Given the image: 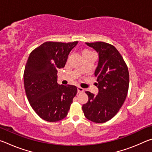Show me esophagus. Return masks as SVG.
Listing matches in <instances>:
<instances>
[{
    "instance_id": "34e87169",
    "label": "esophagus",
    "mask_w": 152,
    "mask_h": 152,
    "mask_svg": "<svg viewBox=\"0 0 152 152\" xmlns=\"http://www.w3.org/2000/svg\"><path fill=\"white\" fill-rule=\"evenodd\" d=\"M84 91V90L82 88H81V87H80V86L78 87V93H80V92H83Z\"/></svg>"
}]
</instances>
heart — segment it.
I'll use <instances>...</instances> for the list:
<instances>
[{
    "label": "heart",
    "mask_w": 152,
    "mask_h": 152,
    "mask_svg": "<svg viewBox=\"0 0 152 152\" xmlns=\"http://www.w3.org/2000/svg\"><path fill=\"white\" fill-rule=\"evenodd\" d=\"M87 51H88V50H84L83 52H87ZM83 52H82V53H83Z\"/></svg>",
    "instance_id": "1"
}]
</instances>
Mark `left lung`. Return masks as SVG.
<instances>
[{"mask_svg": "<svg viewBox=\"0 0 152 152\" xmlns=\"http://www.w3.org/2000/svg\"><path fill=\"white\" fill-rule=\"evenodd\" d=\"M99 53V63L94 72L99 93L86 91L88 101L82 105L84 116L92 122L102 123L111 119L127 97L129 75L122 56L109 43H86Z\"/></svg>", "mask_w": 152, "mask_h": 152, "instance_id": "8db88e82", "label": "left lung"}]
</instances>
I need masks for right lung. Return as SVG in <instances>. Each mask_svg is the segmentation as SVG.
Wrapping results in <instances>:
<instances>
[{
  "instance_id": "add662e5",
  "label": "right lung",
  "mask_w": 152,
  "mask_h": 152,
  "mask_svg": "<svg viewBox=\"0 0 152 152\" xmlns=\"http://www.w3.org/2000/svg\"><path fill=\"white\" fill-rule=\"evenodd\" d=\"M78 42H47L31 51L24 71V86L30 105L43 120L56 122L65 118L77 88L60 85L58 70L65 66L71 50Z\"/></svg>"
}]
</instances>
